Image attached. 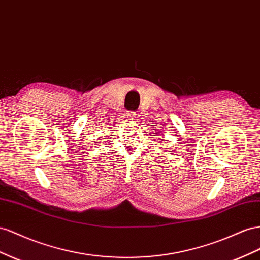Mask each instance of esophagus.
Segmentation results:
<instances>
[{
  "mask_svg": "<svg viewBox=\"0 0 260 260\" xmlns=\"http://www.w3.org/2000/svg\"><path fill=\"white\" fill-rule=\"evenodd\" d=\"M127 118H128V120H130V121H135L136 118H137V114L133 113V111H129V113L127 114Z\"/></svg>",
  "mask_w": 260,
  "mask_h": 260,
  "instance_id": "1",
  "label": "esophagus"
}]
</instances>
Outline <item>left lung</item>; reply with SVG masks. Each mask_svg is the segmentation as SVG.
<instances>
[{"label":"left lung","instance_id":"obj_1","mask_svg":"<svg viewBox=\"0 0 260 260\" xmlns=\"http://www.w3.org/2000/svg\"><path fill=\"white\" fill-rule=\"evenodd\" d=\"M164 149H165V147H164ZM164 152H165V150H164Z\"/></svg>","mask_w":260,"mask_h":260}]
</instances>
